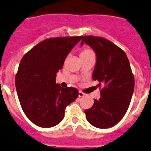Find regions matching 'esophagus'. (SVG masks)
I'll return each instance as SVG.
<instances>
[{"label":"esophagus","mask_w":151,"mask_h":151,"mask_svg":"<svg viewBox=\"0 0 151 151\" xmlns=\"http://www.w3.org/2000/svg\"><path fill=\"white\" fill-rule=\"evenodd\" d=\"M78 96H79V97H82V96H85V93H83V92L82 91H79V94H78Z\"/></svg>","instance_id":"1"}]
</instances>
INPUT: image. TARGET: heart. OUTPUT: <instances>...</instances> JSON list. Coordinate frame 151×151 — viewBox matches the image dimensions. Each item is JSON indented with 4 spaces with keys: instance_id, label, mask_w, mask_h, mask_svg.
Segmentation results:
<instances>
[{
    "instance_id": "1",
    "label": "heart",
    "mask_w": 151,
    "mask_h": 151,
    "mask_svg": "<svg viewBox=\"0 0 151 151\" xmlns=\"http://www.w3.org/2000/svg\"><path fill=\"white\" fill-rule=\"evenodd\" d=\"M91 53H93V51H92L91 49H88V48H86V49H84L83 51H82L80 55H88V54H91Z\"/></svg>"
}]
</instances>
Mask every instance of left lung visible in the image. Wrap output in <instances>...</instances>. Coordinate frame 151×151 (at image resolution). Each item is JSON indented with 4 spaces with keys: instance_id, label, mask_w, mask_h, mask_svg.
Returning a JSON list of instances; mask_svg holds the SVG:
<instances>
[{
    "instance_id": "obj_1",
    "label": "left lung",
    "mask_w": 151,
    "mask_h": 151,
    "mask_svg": "<svg viewBox=\"0 0 151 151\" xmlns=\"http://www.w3.org/2000/svg\"><path fill=\"white\" fill-rule=\"evenodd\" d=\"M83 43L96 53V62L92 78L103 86L100 98L85 111L89 123L98 128L114 126L125 114L134 90V77L127 55L112 42L102 37L85 36Z\"/></svg>"
}]
</instances>
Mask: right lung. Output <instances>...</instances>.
I'll list each match as a JSON object with an SVG mask.
<instances>
[{
	"label": "right lung",
	"mask_w": 151,
	"mask_h": 151,
	"mask_svg": "<svg viewBox=\"0 0 151 151\" xmlns=\"http://www.w3.org/2000/svg\"><path fill=\"white\" fill-rule=\"evenodd\" d=\"M82 36L49 38L37 44L22 58L15 77L20 105L26 116L41 128L63 120L65 108L77 98L75 88H61L56 74Z\"/></svg>",
	"instance_id": "right-lung-1"
}]
</instances>
